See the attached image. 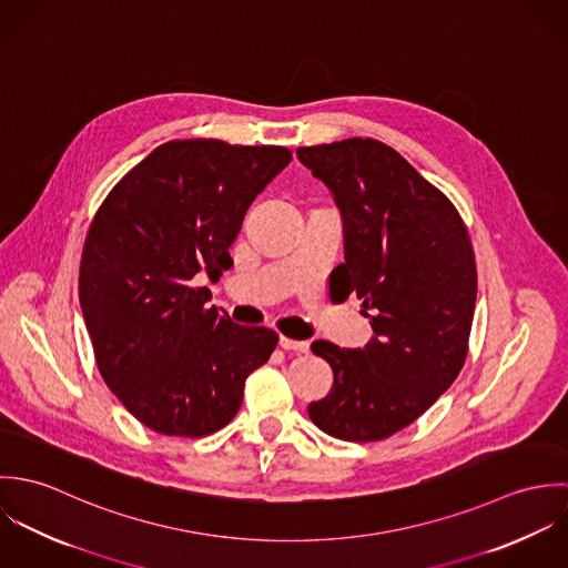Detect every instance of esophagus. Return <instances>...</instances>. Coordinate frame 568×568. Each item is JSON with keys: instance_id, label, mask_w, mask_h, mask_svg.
I'll return each mask as SVG.
<instances>
[{"instance_id": "obj_1", "label": "esophagus", "mask_w": 568, "mask_h": 568, "mask_svg": "<svg viewBox=\"0 0 568 568\" xmlns=\"http://www.w3.org/2000/svg\"><path fill=\"white\" fill-rule=\"evenodd\" d=\"M280 347L295 349V352H308L311 349L308 341H295V338H288V336H280Z\"/></svg>"}]
</instances>
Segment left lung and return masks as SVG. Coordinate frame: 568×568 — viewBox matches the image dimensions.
Wrapping results in <instances>:
<instances>
[{"label": "left lung", "mask_w": 568, "mask_h": 568, "mask_svg": "<svg viewBox=\"0 0 568 568\" xmlns=\"http://www.w3.org/2000/svg\"><path fill=\"white\" fill-rule=\"evenodd\" d=\"M332 192L345 262L329 288L363 300L374 336L347 349L315 341L334 374L308 405L336 439L378 442L415 422L459 376L477 302V264L455 205L400 153L376 140L297 149Z\"/></svg>", "instance_id": "1"}]
</instances>
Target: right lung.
Wrapping results in <instances>:
<instances>
[{
	"mask_svg": "<svg viewBox=\"0 0 568 568\" xmlns=\"http://www.w3.org/2000/svg\"><path fill=\"white\" fill-rule=\"evenodd\" d=\"M282 146L174 140L109 192L82 248L79 297L106 387L144 426L203 437L234 419L277 334L205 304L255 196L291 163Z\"/></svg>",
	"mask_w": 568,
	"mask_h": 568,
	"instance_id": "obj_1",
	"label": "right lung"
}]
</instances>
